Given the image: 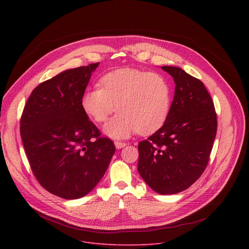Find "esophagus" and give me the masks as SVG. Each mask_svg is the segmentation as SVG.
I'll return each mask as SVG.
<instances>
[{
	"label": "esophagus",
	"mask_w": 249,
	"mask_h": 249,
	"mask_svg": "<svg viewBox=\"0 0 249 249\" xmlns=\"http://www.w3.org/2000/svg\"><path fill=\"white\" fill-rule=\"evenodd\" d=\"M114 144H115L116 149H122V148H124L127 145L125 142H120V141H115Z\"/></svg>",
	"instance_id": "obj_1"
}]
</instances>
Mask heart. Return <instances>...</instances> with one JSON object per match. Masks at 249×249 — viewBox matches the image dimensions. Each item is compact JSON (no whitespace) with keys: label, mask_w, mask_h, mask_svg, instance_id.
Instances as JSON below:
<instances>
[{"label":"heart","mask_w":249,"mask_h":249,"mask_svg":"<svg viewBox=\"0 0 249 249\" xmlns=\"http://www.w3.org/2000/svg\"><path fill=\"white\" fill-rule=\"evenodd\" d=\"M100 85L85 92L82 106L97 123L104 122L117 106L119 113L103 127L107 136L124 139L137 131L147 135L165 122L171 105V88L162 75L121 69L105 75Z\"/></svg>","instance_id":"obj_1"}]
</instances>
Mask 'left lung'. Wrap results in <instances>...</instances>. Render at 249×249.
<instances>
[{"label":"left lung","instance_id":"left-lung-1","mask_svg":"<svg viewBox=\"0 0 249 249\" xmlns=\"http://www.w3.org/2000/svg\"><path fill=\"white\" fill-rule=\"evenodd\" d=\"M175 90L164 124L138 145V171L157 193L190 187L209 162L217 134V113L204 84L178 67L162 66Z\"/></svg>","mask_w":249,"mask_h":249}]
</instances>
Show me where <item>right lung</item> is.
Masks as SVG:
<instances>
[{
    "mask_svg": "<svg viewBox=\"0 0 249 249\" xmlns=\"http://www.w3.org/2000/svg\"><path fill=\"white\" fill-rule=\"evenodd\" d=\"M99 63L70 69L35 88L20 118V136L35 178L48 192L68 200L89 194L115 153L100 136L82 98Z\"/></svg>",
    "mask_w": 249,
    "mask_h": 249,
    "instance_id": "obj_1",
    "label": "right lung"
}]
</instances>
